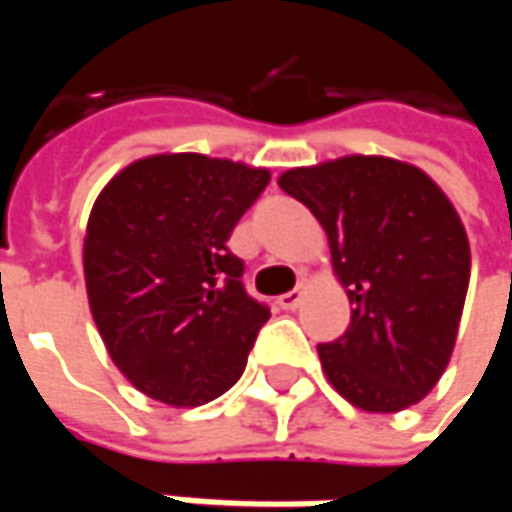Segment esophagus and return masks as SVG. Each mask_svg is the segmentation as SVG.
Here are the masks:
<instances>
[{"label": "esophagus", "instance_id": "1", "mask_svg": "<svg viewBox=\"0 0 512 512\" xmlns=\"http://www.w3.org/2000/svg\"><path fill=\"white\" fill-rule=\"evenodd\" d=\"M302 299H305V287H296V290H290L285 296H279V307L282 310H296V307L302 305Z\"/></svg>", "mask_w": 512, "mask_h": 512}]
</instances>
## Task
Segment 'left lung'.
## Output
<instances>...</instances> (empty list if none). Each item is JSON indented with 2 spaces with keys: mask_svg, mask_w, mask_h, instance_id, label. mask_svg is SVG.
<instances>
[{
  "mask_svg": "<svg viewBox=\"0 0 512 512\" xmlns=\"http://www.w3.org/2000/svg\"><path fill=\"white\" fill-rule=\"evenodd\" d=\"M279 187L325 227L353 316L319 344L327 382L367 413H399L436 387L453 356L470 282V242L442 187L390 156L285 170Z\"/></svg>",
  "mask_w": 512,
  "mask_h": 512,
  "instance_id": "obj_1",
  "label": "left lung"
}]
</instances>
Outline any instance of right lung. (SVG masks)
Instances as JSON below:
<instances>
[{
	"mask_svg": "<svg viewBox=\"0 0 512 512\" xmlns=\"http://www.w3.org/2000/svg\"><path fill=\"white\" fill-rule=\"evenodd\" d=\"M267 182L245 162L153 153L96 196L82 247L90 313L150 399L196 407L239 382L270 310L245 293L227 239Z\"/></svg>",
	"mask_w": 512,
	"mask_h": 512,
	"instance_id": "obj_1",
	"label": "right lung"
}]
</instances>
